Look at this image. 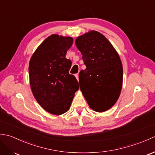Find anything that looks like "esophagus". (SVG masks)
<instances>
[{"label":"esophagus","instance_id":"34e87169","mask_svg":"<svg viewBox=\"0 0 155 155\" xmlns=\"http://www.w3.org/2000/svg\"><path fill=\"white\" fill-rule=\"evenodd\" d=\"M74 76H75L76 78H77V79L78 81V74H76Z\"/></svg>","mask_w":155,"mask_h":155}]
</instances>
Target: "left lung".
Here are the masks:
<instances>
[{"mask_svg": "<svg viewBox=\"0 0 155 155\" xmlns=\"http://www.w3.org/2000/svg\"><path fill=\"white\" fill-rule=\"evenodd\" d=\"M75 44L87 67L78 75L82 93L92 109L107 111L117 101L123 85L119 55L107 38L95 31L79 36Z\"/></svg>", "mask_w": 155, "mask_h": 155, "instance_id": "obj_1", "label": "left lung"}]
</instances>
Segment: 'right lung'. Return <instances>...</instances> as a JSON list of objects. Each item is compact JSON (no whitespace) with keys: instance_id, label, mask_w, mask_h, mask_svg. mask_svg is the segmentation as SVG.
<instances>
[{"instance_id":"add662e5","label":"right lung","mask_w":155,"mask_h":155,"mask_svg":"<svg viewBox=\"0 0 155 155\" xmlns=\"http://www.w3.org/2000/svg\"><path fill=\"white\" fill-rule=\"evenodd\" d=\"M73 38L49 36L38 46L29 62L31 88L38 103L52 114L67 112L79 88L74 75L69 74L72 62L65 57Z\"/></svg>"}]
</instances>
